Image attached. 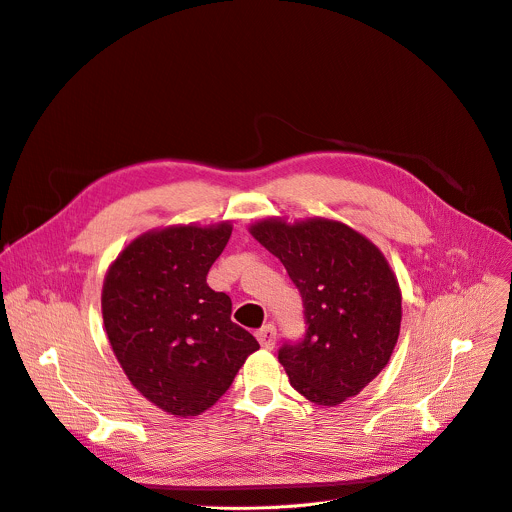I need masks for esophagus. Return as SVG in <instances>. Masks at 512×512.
Masks as SVG:
<instances>
[{"label": "esophagus", "instance_id": "34e87169", "mask_svg": "<svg viewBox=\"0 0 512 512\" xmlns=\"http://www.w3.org/2000/svg\"><path fill=\"white\" fill-rule=\"evenodd\" d=\"M256 338L262 348H272L274 344H277V328H274L272 324H266L256 332Z\"/></svg>", "mask_w": 512, "mask_h": 512}]
</instances>
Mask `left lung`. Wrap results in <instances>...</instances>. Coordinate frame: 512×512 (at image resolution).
I'll return each mask as SVG.
<instances>
[{
    "label": "left lung",
    "mask_w": 512,
    "mask_h": 512,
    "mask_svg": "<svg viewBox=\"0 0 512 512\" xmlns=\"http://www.w3.org/2000/svg\"><path fill=\"white\" fill-rule=\"evenodd\" d=\"M250 233L283 262L303 299L305 338L279 350L291 385L320 406L357 396L385 369L400 336L402 291L383 252L326 217H268Z\"/></svg>",
    "instance_id": "8db88e82"
}]
</instances>
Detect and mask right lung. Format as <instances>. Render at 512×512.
Segmentation results:
<instances>
[{"label": "right lung", "mask_w": 512, "mask_h": 512, "mask_svg": "<svg viewBox=\"0 0 512 512\" xmlns=\"http://www.w3.org/2000/svg\"><path fill=\"white\" fill-rule=\"evenodd\" d=\"M231 229L229 221L149 229L104 277L102 320L116 361L143 398L178 418L209 410L260 348L231 322V299L207 285Z\"/></svg>", "instance_id": "add662e5"}]
</instances>
